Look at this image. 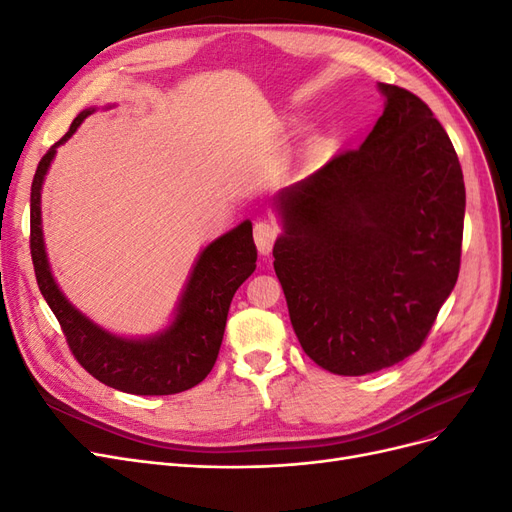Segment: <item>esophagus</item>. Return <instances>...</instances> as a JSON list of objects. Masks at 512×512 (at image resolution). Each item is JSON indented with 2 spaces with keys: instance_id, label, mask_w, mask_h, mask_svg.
<instances>
[{
  "instance_id": "obj_1",
  "label": "esophagus",
  "mask_w": 512,
  "mask_h": 512,
  "mask_svg": "<svg viewBox=\"0 0 512 512\" xmlns=\"http://www.w3.org/2000/svg\"><path fill=\"white\" fill-rule=\"evenodd\" d=\"M280 237V228L273 222H258L254 226V241L258 245V252L260 254H269L273 250V245Z\"/></svg>"
}]
</instances>
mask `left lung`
<instances>
[{
    "label": "left lung",
    "instance_id": "obj_1",
    "mask_svg": "<svg viewBox=\"0 0 512 512\" xmlns=\"http://www.w3.org/2000/svg\"><path fill=\"white\" fill-rule=\"evenodd\" d=\"M380 91L384 113L365 143L277 198L286 232L273 267L292 329L337 376L421 348L461 265L466 185L451 138L412 91Z\"/></svg>",
    "mask_w": 512,
    "mask_h": 512
}]
</instances>
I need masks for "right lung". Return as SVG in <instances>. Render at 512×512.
I'll list each match as a JSON object with an SVG mask.
<instances>
[{
	"label": "right lung",
	"instance_id": "right-lung-1",
	"mask_svg": "<svg viewBox=\"0 0 512 512\" xmlns=\"http://www.w3.org/2000/svg\"><path fill=\"white\" fill-rule=\"evenodd\" d=\"M89 113L83 111L76 117L70 130L44 153L32 181L29 250L38 288L64 331L70 352L87 374L132 395H175L188 391L203 382L213 369L222 346L230 301L256 269L258 252L252 224L243 222L205 247L185 286L177 316L162 335L123 339L102 331L59 292L46 262L40 226V190L46 170L55 158V149L68 141Z\"/></svg>",
	"mask_w": 512,
	"mask_h": 512
}]
</instances>
